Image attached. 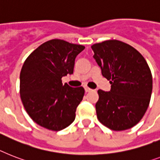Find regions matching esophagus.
Returning a JSON list of instances; mask_svg holds the SVG:
<instances>
[{"instance_id": "1", "label": "esophagus", "mask_w": 160, "mask_h": 160, "mask_svg": "<svg viewBox=\"0 0 160 160\" xmlns=\"http://www.w3.org/2000/svg\"><path fill=\"white\" fill-rule=\"evenodd\" d=\"M84 90H85V92H90L92 91V89H89V87H84Z\"/></svg>"}]
</instances>
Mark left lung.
I'll use <instances>...</instances> for the list:
<instances>
[{
    "mask_svg": "<svg viewBox=\"0 0 160 160\" xmlns=\"http://www.w3.org/2000/svg\"><path fill=\"white\" fill-rule=\"evenodd\" d=\"M102 75L109 80V92L98 89V121L113 131L136 126L145 115L152 93V75L143 56L129 44L107 40L91 46Z\"/></svg>",
    "mask_w": 160,
    "mask_h": 160,
    "instance_id": "obj_1",
    "label": "left lung"
}]
</instances>
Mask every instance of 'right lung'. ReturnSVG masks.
Instances as JSON below:
<instances>
[{"instance_id":"add662e5","label":"right lung","mask_w":160,"mask_h":160,"mask_svg":"<svg viewBox=\"0 0 160 160\" xmlns=\"http://www.w3.org/2000/svg\"><path fill=\"white\" fill-rule=\"evenodd\" d=\"M84 49L82 45L52 39L25 60L19 76L20 98L27 113L41 127L58 132L75 120L84 89L63 85L62 78L73 74L76 56Z\"/></svg>"}]
</instances>
